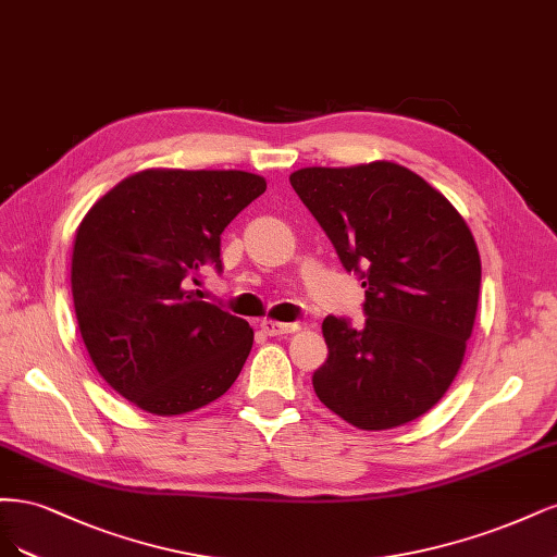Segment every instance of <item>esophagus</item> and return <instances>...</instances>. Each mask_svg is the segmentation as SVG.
Masks as SVG:
<instances>
[{
  "label": "esophagus",
  "mask_w": 557,
  "mask_h": 557,
  "mask_svg": "<svg viewBox=\"0 0 557 557\" xmlns=\"http://www.w3.org/2000/svg\"><path fill=\"white\" fill-rule=\"evenodd\" d=\"M298 329H300L298 324H280V321H271V319L261 321V331H263L265 335H273V337L286 335V333H294V331H298Z\"/></svg>",
  "instance_id": "34e87169"
}]
</instances>
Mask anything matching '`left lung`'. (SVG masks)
<instances>
[{
	"label": "left lung",
	"mask_w": 557,
	"mask_h": 557,
	"mask_svg": "<svg viewBox=\"0 0 557 557\" xmlns=\"http://www.w3.org/2000/svg\"><path fill=\"white\" fill-rule=\"evenodd\" d=\"M335 252L363 280L366 324L329 314L319 400L361 430L419 419L451 386L472 335L481 259L460 212L393 161L289 175Z\"/></svg>",
	"instance_id": "8db88e82"
}]
</instances>
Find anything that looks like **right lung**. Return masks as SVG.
<instances>
[{
	"label": "right lung",
	"mask_w": 557,
	"mask_h": 557,
	"mask_svg": "<svg viewBox=\"0 0 557 557\" xmlns=\"http://www.w3.org/2000/svg\"><path fill=\"white\" fill-rule=\"evenodd\" d=\"M263 191V177L245 171L148 169L89 208L71 294L87 354L122 398L173 417L238 380L255 331L187 286L206 265L222 273V231Z\"/></svg>",
	"instance_id": "obj_1"
}]
</instances>
